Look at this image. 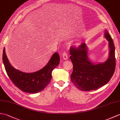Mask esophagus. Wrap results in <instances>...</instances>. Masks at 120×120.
<instances>
[{"label": "esophagus", "mask_w": 120, "mask_h": 120, "mask_svg": "<svg viewBox=\"0 0 120 120\" xmlns=\"http://www.w3.org/2000/svg\"><path fill=\"white\" fill-rule=\"evenodd\" d=\"M62 58L64 60H67L68 58V55L67 53H66L65 52H64L63 53H62Z\"/></svg>", "instance_id": "esophagus-1"}]
</instances>
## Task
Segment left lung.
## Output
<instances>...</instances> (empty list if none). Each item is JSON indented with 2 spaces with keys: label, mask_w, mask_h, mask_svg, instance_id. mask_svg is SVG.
Instances as JSON below:
<instances>
[{
  "label": "left lung",
  "mask_w": 120,
  "mask_h": 120,
  "mask_svg": "<svg viewBox=\"0 0 120 120\" xmlns=\"http://www.w3.org/2000/svg\"><path fill=\"white\" fill-rule=\"evenodd\" d=\"M105 37L109 42V57L106 61L95 64L88 57V49L83 43L78 48H70V59L73 65L71 79L80 90H95L110 80L116 68L115 47L112 39L106 30Z\"/></svg>",
  "instance_id": "left-lung-1"
}]
</instances>
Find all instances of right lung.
Returning <instances> with one entry per match:
<instances>
[{
  "label": "right lung",
  "mask_w": 120,
  "mask_h": 120,
  "mask_svg": "<svg viewBox=\"0 0 120 120\" xmlns=\"http://www.w3.org/2000/svg\"><path fill=\"white\" fill-rule=\"evenodd\" d=\"M2 60L7 75L15 86L25 92L36 93L42 91L49 83L52 71L59 64L60 57L58 52L54 53L44 68L31 73L22 72L13 67L7 57L5 48Z\"/></svg>",
  "instance_id": "obj_1"
}]
</instances>
